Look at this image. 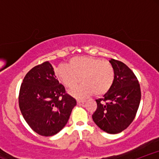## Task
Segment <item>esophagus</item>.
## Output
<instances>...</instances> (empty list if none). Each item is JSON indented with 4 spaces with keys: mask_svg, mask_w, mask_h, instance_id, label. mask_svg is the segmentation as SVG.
I'll return each mask as SVG.
<instances>
[{
    "mask_svg": "<svg viewBox=\"0 0 159 159\" xmlns=\"http://www.w3.org/2000/svg\"><path fill=\"white\" fill-rule=\"evenodd\" d=\"M84 100H77V103L78 105H83V104H84Z\"/></svg>",
    "mask_w": 159,
    "mask_h": 159,
    "instance_id": "esophagus-1",
    "label": "esophagus"
}]
</instances>
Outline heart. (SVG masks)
<instances>
[{"mask_svg": "<svg viewBox=\"0 0 159 159\" xmlns=\"http://www.w3.org/2000/svg\"><path fill=\"white\" fill-rule=\"evenodd\" d=\"M56 77L69 89L72 96L84 98L92 95L101 96L112 87L115 78L112 65L100 58L88 56L75 57L69 60L68 66H61L55 70Z\"/></svg>", "mask_w": 159, "mask_h": 159, "instance_id": "b5f03b06", "label": "heart"}]
</instances>
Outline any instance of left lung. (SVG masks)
Returning a JSON list of instances; mask_svg holds the SVG:
<instances>
[{
	"label": "left lung",
	"instance_id": "1",
	"mask_svg": "<svg viewBox=\"0 0 159 159\" xmlns=\"http://www.w3.org/2000/svg\"><path fill=\"white\" fill-rule=\"evenodd\" d=\"M109 62L114 69V84L103 98L96 100L97 108L92 117L104 132L117 134L127 129L134 120L141 92L138 78L125 63L114 59Z\"/></svg>",
	"mask_w": 159,
	"mask_h": 159
}]
</instances>
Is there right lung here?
Instances as JSON below:
<instances>
[{
  "instance_id": "1",
  "label": "right lung",
  "mask_w": 159,
  "mask_h": 159,
  "mask_svg": "<svg viewBox=\"0 0 159 159\" xmlns=\"http://www.w3.org/2000/svg\"><path fill=\"white\" fill-rule=\"evenodd\" d=\"M19 105L23 117L34 132L52 136L65 126L76 100L66 93L48 61L36 66L24 78Z\"/></svg>"
}]
</instances>
